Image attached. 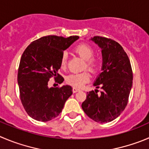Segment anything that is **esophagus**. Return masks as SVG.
Returning a JSON list of instances; mask_svg holds the SVG:
<instances>
[{
    "label": "esophagus",
    "instance_id": "34e87169",
    "mask_svg": "<svg viewBox=\"0 0 149 149\" xmlns=\"http://www.w3.org/2000/svg\"><path fill=\"white\" fill-rule=\"evenodd\" d=\"M79 90H79V88H76V87H73V92L74 93H77V92L79 91Z\"/></svg>",
    "mask_w": 149,
    "mask_h": 149
}]
</instances>
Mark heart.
I'll use <instances>...</instances> for the list:
<instances>
[{
	"mask_svg": "<svg viewBox=\"0 0 149 149\" xmlns=\"http://www.w3.org/2000/svg\"><path fill=\"white\" fill-rule=\"evenodd\" d=\"M73 51L76 54L84 60V63L83 65V69H87L89 71L93 73H95L98 72L99 69V61L96 58L93 57L95 51L94 49L90 45L87 44H79L76 45L73 48ZM67 62H68V55L66 52H64L62 54L61 57L60 65L62 68H66ZM90 79V75L87 70L83 71L81 73H71L68 75L66 77L65 81L68 84L73 86L77 88L82 87L86 83L88 82Z\"/></svg>",
	"mask_w": 149,
	"mask_h": 149,
	"instance_id": "heart-1",
	"label": "heart"
}]
</instances>
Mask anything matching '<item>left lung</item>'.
I'll return each mask as SVG.
<instances>
[{"mask_svg": "<svg viewBox=\"0 0 149 149\" xmlns=\"http://www.w3.org/2000/svg\"><path fill=\"white\" fill-rule=\"evenodd\" d=\"M92 40L102 50L103 72L94 83L102 91L87 93L81 107L95 121L108 123L118 118L127 105L132 86V69L129 56L118 42L100 36Z\"/></svg>", "mask_w": 149, "mask_h": 149, "instance_id": "8db88e82", "label": "left lung"}]
</instances>
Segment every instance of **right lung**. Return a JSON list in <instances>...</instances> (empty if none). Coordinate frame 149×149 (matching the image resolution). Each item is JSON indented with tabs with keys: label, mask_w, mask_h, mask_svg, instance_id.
Listing matches in <instances>:
<instances>
[{
	"label": "right lung",
	"mask_w": 149,
	"mask_h": 149,
	"mask_svg": "<svg viewBox=\"0 0 149 149\" xmlns=\"http://www.w3.org/2000/svg\"><path fill=\"white\" fill-rule=\"evenodd\" d=\"M78 39V36H45L33 41L22 54L17 73L20 98L26 112L34 120L46 122L55 118L73 94L71 86L49 88L48 82L53 77L56 82H63L58 73L62 54Z\"/></svg>",
	"instance_id": "add662e5"
}]
</instances>
